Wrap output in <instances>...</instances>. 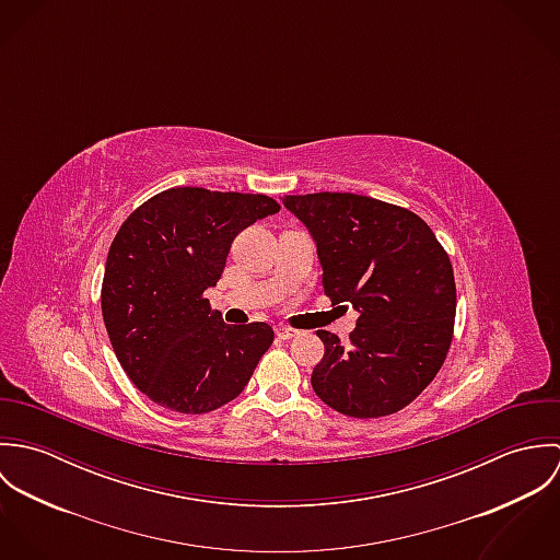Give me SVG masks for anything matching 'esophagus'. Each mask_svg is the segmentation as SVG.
<instances>
[{
    "mask_svg": "<svg viewBox=\"0 0 560 560\" xmlns=\"http://www.w3.org/2000/svg\"><path fill=\"white\" fill-rule=\"evenodd\" d=\"M276 336L282 338V340H291V338L298 336V329H291V327H287V325H278V327H276Z\"/></svg>",
    "mask_w": 560,
    "mask_h": 560,
    "instance_id": "1",
    "label": "esophagus"
}]
</instances>
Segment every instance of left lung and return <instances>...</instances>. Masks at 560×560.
I'll return each instance as SVG.
<instances>
[{
    "label": "left lung",
    "instance_id": "obj_1",
    "mask_svg": "<svg viewBox=\"0 0 560 560\" xmlns=\"http://www.w3.org/2000/svg\"><path fill=\"white\" fill-rule=\"evenodd\" d=\"M317 245L331 306L360 317L349 345L319 329L325 353L311 384L325 405L353 418L402 409L438 375L455 325L448 254L411 211L358 194L284 196Z\"/></svg>",
    "mask_w": 560,
    "mask_h": 560
}]
</instances>
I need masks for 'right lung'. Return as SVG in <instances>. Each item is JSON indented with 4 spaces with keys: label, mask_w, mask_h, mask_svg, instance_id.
I'll list each match as a JSON object with an SVG mask.
<instances>
[{
    "label": "right lung",
    "mask_w": 560,
    "mask_h": 560,
    "mask_svg": "<svg viewBox=\"0 0 560 560\" xmlns=\"http://www.w3.org/2000/svg\"><path fill=\"white\" fill-rule=\"evenodd\" d=\"M280 205L262 194L165 189L112 241L101 308L129 380L161 407L207 413L237 399L273 342L267 323L229 325L205 291L243 229Z\"/></svg>",
    "instance_id": "obj_1"
}]
</instances>
